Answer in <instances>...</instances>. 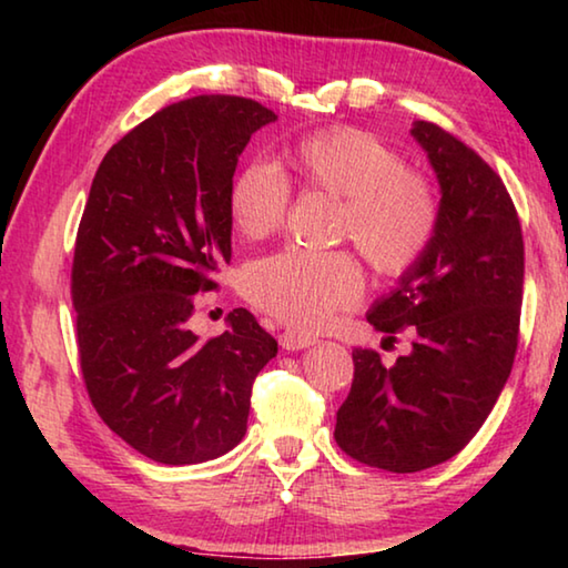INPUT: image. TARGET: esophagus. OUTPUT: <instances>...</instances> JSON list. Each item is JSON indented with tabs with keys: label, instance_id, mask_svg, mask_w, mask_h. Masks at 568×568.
<instances>
[{
	"label": "esophagus",
	"instance_id": "1",
	"mask_svg": "<svg viewBox=\"0 0 568 568\" xmlns=\"http://www.w3.org/2000/svg\"><path fill=\"white\" fill-rule=\"evenodd\" d=\"M281 345L285 351H303V348H311V345H315V338H311V335L287 331L281 335Z\"/></svg>",
	"mask_w": 568,
	"mask_h": 568
}]
</instances>
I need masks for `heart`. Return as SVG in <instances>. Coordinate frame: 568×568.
Here are the masks:
<instances>
[{
  "label": "heart",
  "mask_w": 568,
  "mask_h": 568,
  "mask_svg": "<svg viewBox=\"0 0 568 568\" xmlns=\"http://www.w3.org/2000/svg\"><path fill=\"white\" fill-rule=\"evenodd\" d=\"M285 165L301 187L341 200V233L351 235L373 271L403 275L434 240V187L373 134L353 128L307 134L285 150ZM287 203V182L267 165L245 168L230 185V220L247 240L273 235ZM243 293L291 328L318 331L335 311L358 303L363 275L345 253L285 250L247 267Z\"/></svg>",
  "instance_id": "heart-1"
}]
</instances>
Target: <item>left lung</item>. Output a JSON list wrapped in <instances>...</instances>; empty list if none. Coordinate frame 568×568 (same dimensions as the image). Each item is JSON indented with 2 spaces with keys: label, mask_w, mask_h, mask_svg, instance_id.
I'll return each mask as SVG.
<instances>
[{
  "label": "left lung",
  "mask_w": 568,
  "mask_h": 568,
  "mask_svg": "<svg viewBox=\"0 0 568 568\" xmlns=\"http://www.w3.org/2000/svg\"><path fill=\"white\" fill-rule=\"evenodd\" d=\"M440 187L434 240L398 287L371 305L381 333L413 331L410 353L386 368L353 351V386L335 440L351 458L416 474L454 458L511 373L524 297V237L501 178L434 122H413Z\"/></svg>",
  "instance_id": "obj_1"
}]
</instances>
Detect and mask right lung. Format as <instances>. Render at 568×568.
I'll return each mask as SVG.
<instances>
[{
  "label": "right lung",
  "mask_w": 568,
  "mask_h": 568,
  "mask_svg": "<svg viewBox=\"0 0 568 568\" xmlns=\"http://www.w3.org/2000/svg\"><path fill=\"white\" fill-rule=\"evenodd\" d=\"M277 120L261 102L203 94L152 114L94 172L77 230L72 305L80 365L100 418L142 456L203 464L247 430L253 381L277 341L235 307L197 341L192 295L233 257L237 158Z\"/></svg>",
  "instance_id": "1"
}]
</instances>
